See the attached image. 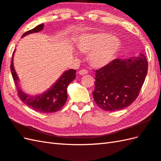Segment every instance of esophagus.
<instances>
[{
	"label": "esophagus",
	"instance_id": "34e87169",
	"mask_svg": "<svg viewBox=\"0 0 161 161\" xmlns=\"http://www.w3.org/2000/svg\"><path fill=\"white\" fill-rule=\"evenodd\" d=\"M88 73V70H86V69H82V70H80V71H79V74H80V75H83L87 74Z\"/></svg>",
	"mask_w": 161,
	"mask_h": 161
}]
</instances>
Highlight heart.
<instances>
[{"label":"heart","mask_w":161,"mask_h":161,"mask_svg":"<svg viewBox=\"0 0 161 161\" xmlns=\"http://www.w3.org/2000/svg\"><path fill=\"white\" fill-rule=\"evenodd\" d=\"M77 47L82 53H89L88 60L92 66L101 68L113 60L119 48V42L107 33H87L81 36Z\"/></svg>","instance_id":"1"}]
</instances>
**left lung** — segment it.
I'll return each mask as SVG.
<instances>
[{"label": "left lung", "instance_id": "left-lung-1", "mask_svg": "<svg viewBox=\"0 0 161 161\" xmlns=\"http://www.w3.org/2000/svg\"><path fill=\"white\" fill-rule=\"evenodd\" d=\"M148 63L143 54L129 59H115L95 70L93 98L101 109L122 110L139 96L147 75Z\"/></svg>", "mask_w": 161, "mask_h": 161}]
</instances>
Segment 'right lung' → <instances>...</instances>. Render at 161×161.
Returning <instances> with one entry per match:
<instances>
[{
    "instance_id": "obj_1",
    "label": "right lung",
    "mask_w": 161,
    "mask_h": 161,
    "mask_svg": "<svg viewBox=\"0 0 161 161\" xmlns=\"http://www.w3.org/2000/svg\"><path fill=\"white\" fill-rule=\"evenodd\" d=\"M44 28V24L37 26L29 31L25 32L22 37H24L32 33H36L42 31ZM13 53V55H14ZM13 57L10 69L12 71L15 85L18 90V95L21 101L26 105L37 112L42 113H55L59 110L64 106L67 100V87L75 79L76 70L70 69L62 74L58 81L52 86L51 88L41 95L31 96L25 94L19 86V80L15 71L13 64Z\"/></svg>"
}]
</instances>
